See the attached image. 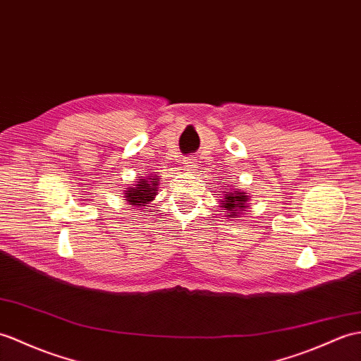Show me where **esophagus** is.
Segmentation results:
<instances>
[{
    "label": "esophagus",
    "instance_id": "esophagus-1",
    "mask_svg": "<svg viewBox=\"0 0 361 361\" xmlns=\"http://www.w3.org/2000/svg\"><path fill=\"white\" fill-rule=\"evenodd\" d=\"M184 169H186V171H194L195 169V161L194 160H192V158H186V160H184Z\"/></svg>",
    "mask_w": 361,
    "mask_h": 361
}]
</instances>
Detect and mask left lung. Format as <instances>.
Wrapping results in <instances>:
<instances>
[{
  "instance_id": "1",
  "label": "left lung",
  "mask_w": 361,
  "mask_h": 361,
  "mask_svg": "<svg viewBox=\"0 0 361 361\" xmlns=\"http://www.w3.org/2000/svg\"><path fill=\"white\" fill-rule=\"evenodd\" d=\"M246 201H247V195H245V192L233 190L231 194H226L224 200L221 201L223 212H228L229 219H233V216L238 214L240 209L246 207Z\"/></svg>"
}]
</instances>
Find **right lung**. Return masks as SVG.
I'll list each match as a JSON object with an SVG mask.
<instances>
[{
    "instance_id": "1",
    "label": "right lung",
    "mask_w": 361,
    "mask_h": 361,
    "mask_svg": "<svg viewBox=\"0 0 361 361\" xmlns=\"http://www.w3.org/2000/svg\"><path fill=\"white\" fill-rule=\"evenodd\" d=\"M158 175L149 178H141L137 181L138 184L135 188H129L126 190V198H128L129 204L133 206H146L149 201H152L157 195V186H158Z\"/></svg>"
}]
</instances>
